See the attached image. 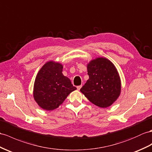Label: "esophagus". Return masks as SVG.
<instances>
[{
    "instance_id": "1",
    "label": "esophagus",
    "mask_w": 152,
    "mask_h": 152,
    "mask_svg": "<svg viewBox=\"0 0 152 152\" xmlns=\"http://www.w3.org/2000/svg\"><path fill=\"white\" fill-rule=\"evenodd\" d=\"M81 87H82V86H78L77 87V90H80V89L81 88Z\"/></svg>"
}]
</instances>
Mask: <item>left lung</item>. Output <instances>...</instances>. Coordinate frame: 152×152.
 Wrapping results in <instances>:
<instances>
[{
	"label": "left lung",
	"mask_w": 152,
	"mask_h": 152,
	"mask_svg": "<svg viewBox=\"0 0 152 152\" xmlns=\"http://www.w3.org/2000/svg\"><path fill=\"white\" fill-rule=\"evenodd\" d=\"M89 79L80 90L89 101L100 108H107L119 98L121 91L119 74L108 58L97 57L87 64Z\"/></svg>",
	"instance_id": "1"
}]
</instances>
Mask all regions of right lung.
<instances>
[{"label": "right lung", "mask_w": 152, "mask_h": 152, "mask_svg": "<svg viewBox=\"0 0 152 152\" xmlns=\"http://www.w3.org/2000/svg\"><path fill=\"white\" fill-rule=\"evenodd\" d=\"M60 62L48 61L39 71L33 86V98L44 110L57 108L68 95L77 90L71 80L62 74Z\"/></svg>", "instance_id": "obj_1"}]
</instances>
